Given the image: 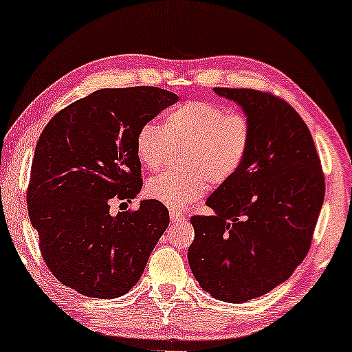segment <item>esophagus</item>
I'll return each mask as SVG.
<instances>
[{
    "label": "esophagus",
    "mask_w": 352,
    "mask_h": 352,
    "mask_svg": "<svg viewBox=\"0 0 352 352\" xmlns=\"http://www.w3.org/2000/svg\"><path fill=\"white\" fill-rule=\"evenodd\" d=\"M170 219H171V223L173 224H179V223H184L186 221V216L181 213V211H177V210H171L170 211Z\"/></svg>",
    "instance_id": "34e87169"
}]
</instances>
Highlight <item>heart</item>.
Returning <instances> with one entry per match:
<instances>
[{
	"mask_svg": "<svg viewBox=\"0 0 352 352\" xmlns=\"http://www.w3.org/2000/svg\"><path fill=\"white\" fill-rule=\"evenodd\" d=\"M252 131L247 115L228 112L210 100H187L171 109L163 126L142 124L136 136L139 163L157 171L173 148H182L179 163L184 168L148 179L146 195L177 210L199 200L208 184H226L243 165Z\"/></svg>",
	"mask_w": 352,
	"mask_h": 352,
	"instance_id": "heart-1",
	"label": "heart"
}]
</instances>
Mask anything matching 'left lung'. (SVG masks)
Returning a JSON list of instances; mask_svg holds the SVG:
<instances>
[{"mask_svg": "<svg viewBox=\"0 0 352 352\" xmlns=\"http://www.w3.org/2000/svg\"><path fill=\"white\" fill-rule=\"evenodd\" d=\"M252 122V144L237 175L206 200L213 216H192L187 259L216 300L245 302L292 276L311 248L325 179L309 128L271 93L214 88Z\"/></svg>", "mask_w": 352, "mask_h": 352, "instance_id": "8db88e82", "label": "left lung"}]
</instances>
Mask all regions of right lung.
<instances>
[{"label": "right lung", "mask_w": 352, "mask_h": 352, "mask_svg": "<svg viewBox=\"0 0 352 352\" xmlns=\"http://www.w3.org/2000/svg\"><path fill=\"white\" fill-rule=\"evenodd\" d=\"M177 96L155 86L105 88L50 120L36 142L27 189L40 252L57 280L89 298L128 293L170 224L160 201L110 214L113 199L142 187L136 136Z\"/></svg>", "instance_id": "obj_1"}]
</instances>
